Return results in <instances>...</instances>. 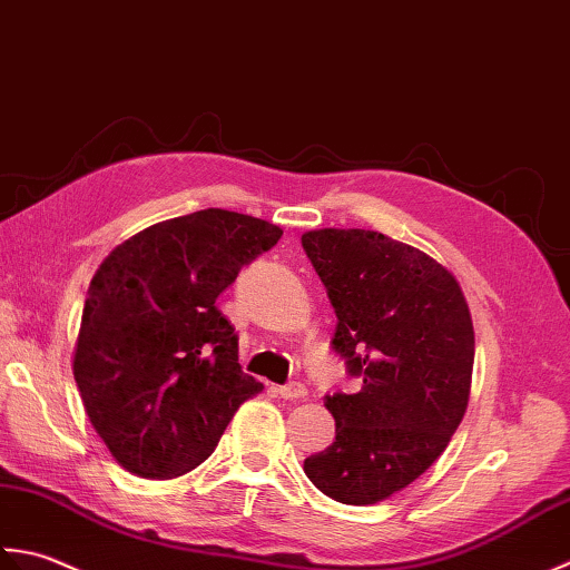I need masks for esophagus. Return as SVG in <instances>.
I'll list each match as a JSON object with an SVG mask.
<instances>
[{
	"label": "esophagus",
	"instance_id": "1",
	"mask_svg": "<svg viewBox=\"0 0 570 570\" xmlns=\"http://www.w3.org/2000/svg\"><path fill=\"white\" fill-rule=\"evenodd\" d=\"M277 393H281V399H285V401H297V399L307 396V389H305V383L289 381V383H285V386L277 389Z\"/></svg>",
	"mask_w": 570,
	"mask_h": 570
}]
</instances>
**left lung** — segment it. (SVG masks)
Returning a JSON list of instances; mask_svg holds the SVG:
<instances>
[{
	"label": "left lung",
	"mask_w": 570,
	"mask_h": 570,
	"mask_svg": "<svg viewBox=\"0 0 570 570\" xmlns=\"http://www.w3.org/2000/svg\"><path fill=\"white\" fill-rule=\"evenodd\" d=\"M336 315L332 350L356 393H327L336 435L305 460L320 492L376 504L443 455L470 401L474 330L462 289L431 255L379 230L302 236Z\"/></svg>",
	"instance_id": "obj_1"
}]
</instances>
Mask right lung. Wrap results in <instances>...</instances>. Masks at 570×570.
Returning a JSON list of instances; mask_svg holds the SVG:
<instances>
[{
	"label": "right lung",
	"instance_id": "add662e5",
	"mask_svg": "<svg viewBox=\"0 0 570 570\" xmlns=\"http://www.w3.org/2000/svg\"><path fill=\"white\" fill-rule=\"evenodd\" d=\"M283 230L204 208L139 230L92 275L73 376L96 433L127 472L187 474L263 383L243 374L238 334L216 307L243 265Z\"/></svg>",
	"mask_w": 570,
	"mask_h": 570
}]
</instances>
